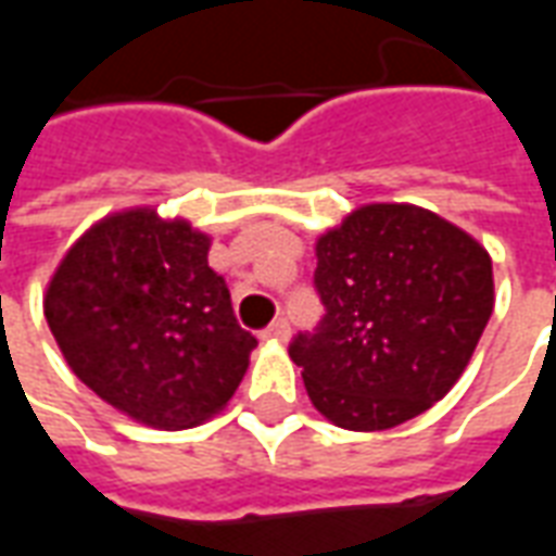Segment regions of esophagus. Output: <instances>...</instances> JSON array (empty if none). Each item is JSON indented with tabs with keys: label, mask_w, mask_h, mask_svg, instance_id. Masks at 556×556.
<instances>
[{
	"label": "esophagus",
	"mask_w": 556,
	"mask_h": 556,
	"mask_svg": "<svg viewBox=\"0 0 556 556\" xmlns=\"http://www.w3.org/2000/svg\"><path fill=\"white\" fill-rule=\"evenodd\" d=\"M289 337H291V327L286 318H277V321L262 333V339H267V342H289Z\"/></svg>",
	"instance_id": "34e87169"
}]
</instances>
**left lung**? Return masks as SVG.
<instances>
[{
	"instance_id": "8db88e82",
	"label": "left lung",
	"mask_w": 556,
	"mask_h": 556,
	"mask_svg": "<svg viewBox=\"0 0 556 556\" xmlns=\"http://www.w3.org/2000/svg\"><path fill=\"white\" fill-rule=\"evenodd\" d=\"M327 315L298 333L315 410L349 431H384L455 387L494 309L491 255L434 211L372 202L315 241Z\"/></svg>"
}]
</instances>
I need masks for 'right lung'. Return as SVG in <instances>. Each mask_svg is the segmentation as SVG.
Instances as JSON below:
<instances>
[{
  "label": "right lung",
  "mask_w": 556,
  "mask_h": 556,
  "mask_svg": "<svg viewBox=\"0 0 556 556\" xmlns=\"http://www.w3.org/2000/svg\"><path fill=\"white\" fill-rule=\"evenodd\" d=\"M211 235L125 207L71 243L43 294L55 345L91 393L151 429H193L229 405L255 337L207 267Z\"/></svg>",
  "instance_id": "1"
}]
</instances>
